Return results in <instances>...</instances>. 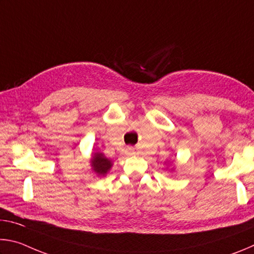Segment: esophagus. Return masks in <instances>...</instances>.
<instances>
[{
    "label": "esophagus",
    "mask_w": 254,
    "mask_h": 254,
    "mask_svg": "<svg viewBox=\"0 0 254 254\" xmlns=\"http://www.w3.org/2000/svg\"><path fill=\"white\" fill-rule=\"evenodd\" d=\"M126 154L127 156H133V154H134V149H133L132 147H127L126 149Z\"/></svg>",
    "instance_id": "34e87169"
}]
</instances>
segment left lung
Segmentation results:
<instances>
[{
	"instance_id": "8db88e82",
	"label": "left lung",
	"mask_w": 254,
	"mask_h": 254,
	"mask_svg": "<svg viewBox=\"0 0 254 254\" xmlns=\"http://www.w3.org/2000/svg\"><path fill=\"white\" fill-rule=\"evenodd\" d=\"M171 170H174V168H171Z\"/></svg>"
}]
</instances>
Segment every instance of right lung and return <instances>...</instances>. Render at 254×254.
Masks as SVG:
<instances>
[{
	"mask_svg": "<svg viewBox=\"0 0 254 254\" xmlns=\"http://www.w3.org/2000/svg\"><path fill=\"white\" fill-rule=\"evenodd\" d=\"M113 166V161L104 156V153L100 151L93 152L91 158V167L92 170L98 177H104L111 170Z\"/></svg>",
	"mask_w": 254,
	"mask_h": 254,
	"instance_id": "obj_1",
	"label": "right lung"
}]
</instances>
